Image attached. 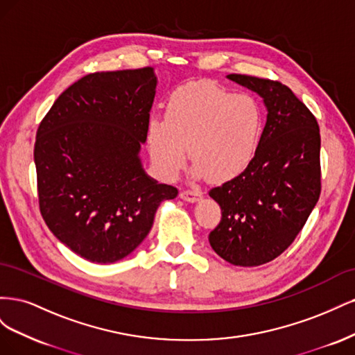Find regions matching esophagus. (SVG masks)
Segmentation results:
<instances>
[{"mask_svg": "<svg viewBox=\"0 0 355 355\" xmlns=\"http://www.w3.org/2000/svg\"><path fill=\"white\" fill-rule=\"evenodd\" d=\"M179 197L182 200H187L189 202H196L201 198V192L200 191H194V189H182Z\"/></svg>", "mask_w": 355, "mask_h": 355, "instance_id": "esophagus-1", "label": "esophagus"}]
</instances>
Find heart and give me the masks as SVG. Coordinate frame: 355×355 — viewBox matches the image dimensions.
Listing matches in <instances>:
<instances>
[{"label":"heart","mask_w":355,"mask_h":355,"mask_svg":"<svg viewBox=\"0 0 355 355\" xmlns=\"http://www.w3.org/2000/svg\"><path fill=\"white\" fill-rule=\"evenodd\" d=\"M262 132V106L250 94L197 81L171 93L164 120H149L146 141L154 166L167 180L185 167V148L196 161V178L230 180L252 164Z\"/></svg>","instance_id":"1"}]
</instances>
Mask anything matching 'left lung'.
<instances>
[{
	"label": "left lung",
	"instance_id": "1",
	"mask_svg": "<svg viewBox=\"0 0 355 355\" xmlns=\"http://www.w3.org/2000/svg\"><path fill=\"white\" fill-rule=\"evenodd\" d=\"M228 78L259 94L268 115L252 164L209 192L222 210L209 241L232 265L259 266L295 241L320 198V127L280 81L241 73Z\"/></svg>",
	"mask_w": 355,
	"mask_h": 355
}]
</instances>
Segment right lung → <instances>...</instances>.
Instances as JSON below:
<instances>
[{
  "instance_id": "1",
  "label": "right lung",
  "mask_w": 355,
  "mask_h": 355,
  "mask_svg": "<svg viewBox=\"0 0 355 355\" xmlns=\"http://www.w3.org/2000/svg\"><path fill=\"white\" fill-rule=\"evenodd\" d=\"M157 77L151 67L94 72L63 92L37 130L41 216L84 259L112 263L151 231L161 201L178 188L142 168Z\"/></svg>"
}]
</instances>
